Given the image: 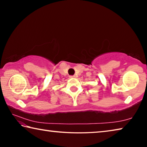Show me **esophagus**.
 Masks as SVG:
<instances>
[{
	"label": "esophagus",
	"mask_w": 147,
	"mask_h": 147,
	"mask_svg": "<svg viewBox=\"0 0 147 147\" xmlns=\"http://www.w3.org/2000/svg\"><path fill=\"white\" fill-rule=\"evenodd\" d=\"M69 77H70V78H74V77H75V76H74V75H73V76H70Z\"/></svg>",
	"instance_id": "34e87169"
}]
</instances>
